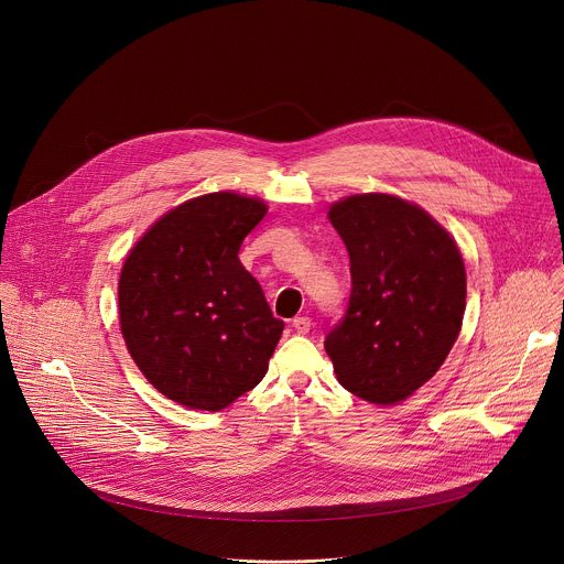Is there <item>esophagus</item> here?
<instances>
[{
	"instance_id": "1",
	"label": "esophagus",
	"mask_w": 564,
	"mask_h": 564,
	"mask_svg": "<svg viewBox=\"0 0 564 564\" xmlns=\"http://www.w3.org/2000/svg\"><path fill=\"white\" fill-rule=\"evenodd\" d=\"M292 328L299 333V335H305V333H310V328H312V321H310V316H294L292 318Z\"/></svg>"
}]
</instances>
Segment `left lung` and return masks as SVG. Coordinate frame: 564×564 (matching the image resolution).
I'll return each instance as SVG.
<instances>
[{
    "label": "left lung",
    "instance_id": "left-lung-1",
    "mask_svg": "<svg viewBox=\"0 0 564 564\" xmlns=\"http://www.w3.org/2000/svg\"><path fill=\"white\" fill-rule=\"evenodd\" d=\"M328 218L346 243L352 290L326 352L346 390L397 404L440 370L459 335L462 254L435 218L397 196H348Z\"/></svg>",
    "mask_w": 564,
    "mask_h": 564
}]
</instances>
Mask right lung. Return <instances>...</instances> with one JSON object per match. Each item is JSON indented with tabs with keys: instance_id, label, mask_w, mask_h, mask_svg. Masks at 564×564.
<instances>
[{
	"instance_id": "1",
	"label": "right lung",
	"mask_w": 564,
	"mask_h": 564,
	"mask_svg": "<svg viewBox=\"0 0 564 564\" xmlns=\"http://www.w3.org/2000/svg\"><path fill=\"white\" fill-rule=\"evenodd\" d=\"M265 214L263 200L231 192L192 198L155 220L122 265L127 350L155 390L187 409L220 411L268 372L285 324L238 261Z\"/></svg>"
}]
</instances>
